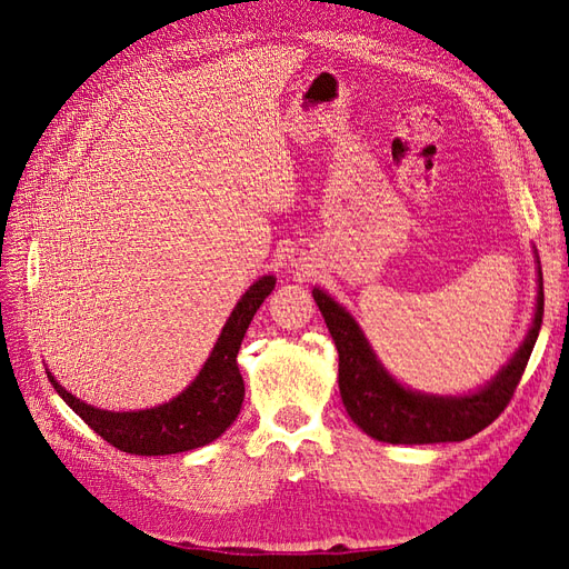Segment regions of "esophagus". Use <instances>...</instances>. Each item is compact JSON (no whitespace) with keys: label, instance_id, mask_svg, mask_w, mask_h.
Listing matches in <instances>:
<instances>
[{"label":"esophagus","instance_id":"obj_1","mask_svg":"<svg viewBox=\"0 0 569 569\" xmlns=\"http://www.w3.org/2000/svg\"><path fill=\"white\" fill-rule=\"evenodd\" d=\"M291 261H295L297 266L306 261V251H291Z\"/></svg>","mask_w":569,"mask_h":569}]
</instances>
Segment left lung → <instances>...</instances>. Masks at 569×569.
I'll return each instance as SVG.
<instances>
[{"instance_id":"left-lung-1","label":"left lung","mask_w":569,"mask_h":569,"mask_svg":"<svg viewBox=\"0 0 569 569\" xmlns=\"http://www.w3.org/2000/svg\"><path fill=\"white\" fill-rule=\"evenodd\" d=\"M313 299L339 351V391L351 420L377 441L439 443L465 441L489 427L518 389L543 320V278L533 325L510 363L493 380L470 396H427L403 389L375 358L356 320L320 289Z\"/></svg>"}]
</instances>
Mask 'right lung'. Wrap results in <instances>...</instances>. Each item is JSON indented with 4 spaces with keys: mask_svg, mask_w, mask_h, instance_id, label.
Masks as SVG:
<instances>
[{
    "mask_svg": "<svg viewBox=\"0 0 569 569\" xmlns=\"http://www.w3.org/2000/svg\"><path fill=\"white\" fill-rule=\"evenodd\" d=\"M272 289V274H266L247 289L222 327L197 380L178 399L163 406L134 412L99 410L68 393L51 375L49 382L54 385L61 399L118 451L132 456H168L199 449L218 439L239 416L244 401V380L237 368V353L256 311Z\"/></svg>",
    "mask_w": 569,
    "mask_h": 569,
    "instance_id": "add662e5",
    "label": "right lung"
}]
</instances>
